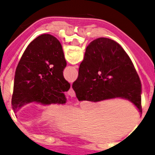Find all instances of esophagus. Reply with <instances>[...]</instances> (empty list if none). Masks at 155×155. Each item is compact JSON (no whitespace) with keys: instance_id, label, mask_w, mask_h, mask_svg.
Returning a JSON list of instances; mask_svg holds the SVG:
<instances>
[{"instance_id":"esophagus-1","label":"esophagus","mask_w":155,"mask_h":155,"mask_svg":"<svg viewBox=\"0 0 155 155\" xmlns=\"http://www.w3.org/2000/svg\"><path fill=\"white\" fill-rule=\"evenodd\" d=\"M68 94L71 97H75V92H74V90L72 89V87H71L70 90L68 92Z\"/></svg>"}]
</instances>
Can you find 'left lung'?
Listing matches in <instances>:
<instances>
[{"label":"left lung","mask_w":155,"mask_h":155,"mask_svg":"<svg viewBox=\"0 0 155 155\" xmlns=\"http://www.w3.org/2000/svg\"><path fill=\"white\" fill-rule=\"evenodd\" d=\"M67 66L63 48L55 37L42 35L30 42L23 53L14 75L12 108L25 104H65L64 92L70 84L63 77Z\"/></svg>","instance_id":"left-lung-1"}]
</instances>
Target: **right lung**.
I'll use <instances>...</instances> for the list:
<instances>
[{"label":"right lung","mask_w":155,"mask_h":155,"mask_svg":"<svg viewBox=\"0 0 155 155\" xmlns=\"http://www.w3.org/2000/svg\"><path fill=\"white\" fill-rule=\"evenodd\" d=\"M72 88L80 101L120 97L142 112L139 76L126 52L109 38H100L87 46Z\"/></svg>","instance_id":"1"}]
</instances>
